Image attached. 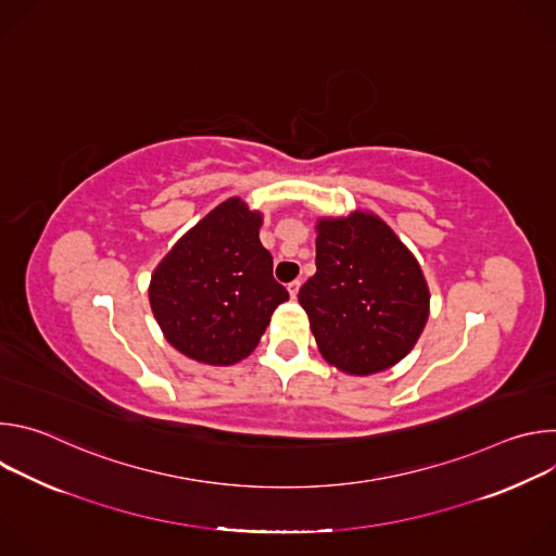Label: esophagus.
<instances>
[{"mask_svg": "<svg viewBox=\"0 0 556 556\" xmlns=\"http://www.w3.org/2000/svg\"><path fill=\"white\" fill-rule=\"evenodd\" d=\"M299 286H301V281H299V279H294V281H290V283H288V292H290V296H292V299L296 296Z\"/></svg>", "mask_w": 556, "mask_h": 556, "instance_id": "1", "label": "esophagus"}]
</instances>
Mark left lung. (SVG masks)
<instances>
[{
	"label": "left lung",
	"mask_w": 556,
	"mask_h": 556,
	"mask_svg": "<svg viewBox=\"0 0 556 556\" xmlns=\"http://www.w3.org/2000/svg\"><path fill=\"white\" fill-rule=\"evenodd\" d=\"M316 273L299 303L324 358L352 376L403 361L429 319L420 264L378 215L354 211L316 222Z\"/></svg>",
	"instance_id": "left-lung-1"
}]
</instances>
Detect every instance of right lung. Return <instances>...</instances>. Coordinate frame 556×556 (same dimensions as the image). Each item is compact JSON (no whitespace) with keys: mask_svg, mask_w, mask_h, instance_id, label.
<instances>
[{"mask_svg":"<svg viewBox=\"0 0 556 556\" xmlns=\"http://www.w3.org/2000/svg\"><path fill=\"white\" fill-rule=\"evenodd\" d=\"M262 213L228 198L157 264L149 303L165 339L206 365H232L260 343L288 290L260 242Z\"/></svg>","mask_w":556,"mask_h":556,"instance_id":"obj_1","label":"right lung"}]
</instances>
